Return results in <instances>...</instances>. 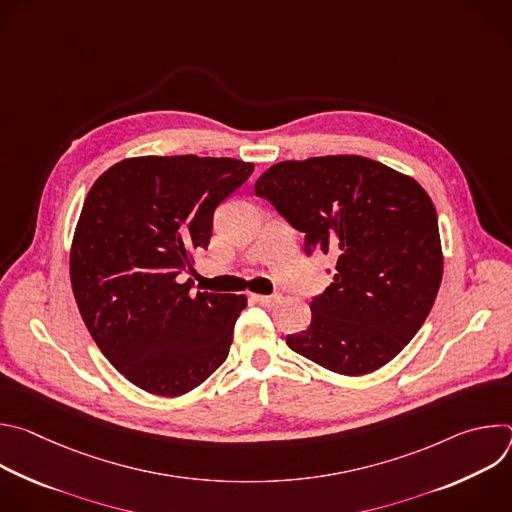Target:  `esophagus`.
<instances>
[{
	"label": "esophagus",
	"instance_id": "esophagus-1",
	"mask_svg": "<svg viewBox=\"0 0 512 512\" xmlns=\"http://www.w3.org/2000/svg\"><path fill=\"white\" fill-rule=\"evenodd\" d=\"M253 300L257 304H263V306H275L279 302V294H273V296H257V294H253Z\"/></svg>",
	"mask_w": 512,
	"mask_h": 512
}]
</instances>
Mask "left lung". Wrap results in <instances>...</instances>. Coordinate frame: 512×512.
Instances as JSON below:
<instances>
[{"mask_svg":"<svg viewBox=\"0 0 512 512\" xmlns=\"http://www.w3.org/2000/svg\"><path fill=\"white\" fill-rule=\"evenodd\" d=\"M255 194L304 233L308 257L336 259L332 283L312 298L310 326L287 346L340 375L381 369L423 326L442 283L427 192L375 160L326 156L271 166Z\"/></svg>","mask_w":512,"mask_h":512,"instance_id":"8db88e82","label":"left lung"}]
</instances>
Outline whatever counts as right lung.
Here are the masks:
<instances>
[{
  "label": "right lung",
  "instance_id": "1",
  "mask_svg": "<svg viewBox=\"0 0 512 512\" xmlns=\"http://www.w3.org/2000/svg\"><path fill=\"white\" fill-rule=\"evenodd\" d=\"M233 158L145 156L89 190L70 251L79 312L113 367L139 389L178 397L229 356L245 296L192 291L190 255L212 216L251 176Z\"/></svg>",
  "mask_w": 512,
  "mask_h": 512
}]
</instances>
